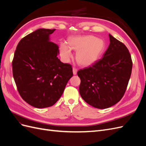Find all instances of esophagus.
Listing matches in <instances>:
<instances>
[{
    "mask_svg": "<svg viewBox=\"0 0 146 146\" xmlns=\"http://www.w3.org/2000/svg\"><path fill=\"white\" fill-rule=\"evenodd\" d=\"M77 72V69L76 68L74 67L73 68V74H74V75H76Z\"/></svg>",
    "mask_w": 146,
    "mask_h": 146,
    "instance_id": "esophagus-1",
    "label": "esophagus"
}]
</instances>
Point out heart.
<instances>
[{
  "instance_id": "heart-1",
  "label": "heart",
  "mask_w": 146,
  "mask_h": 146,
  "mask_svg": "<svg viewBox=\"0 0 146 146\" xmlns=\"http://www.w3.org/2000/svg\"><path fill=\"white\" fill-rule=\"evenodd\" d=\"M72 49L78 52L77 60L82 65H90L94 63L100 56L105 49V42L92 35L77 37L69 42ZM61 55L65 60H69L72 56L70 48L66 44L60 47Z\"/></svg>"
}]
</instances>
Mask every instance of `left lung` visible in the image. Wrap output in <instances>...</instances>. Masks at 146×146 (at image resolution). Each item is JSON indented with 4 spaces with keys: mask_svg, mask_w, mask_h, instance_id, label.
<instances>
[{
    "mask_svg": "<svg viewBox=\"0 0 146 146\" xmlns=\"http://www.w3.org/2000/svg\"><path fill=\"white\" fill-rule=\"evenodd\" d=\"M110 43L101 59L78 70L79 92L86 103L105 109L115 105L124 95L133 63L124 44L109 35Z\"/></svg>",
    "mask_w": 146,
    "mask_h": 146,
    "instance_id": "1",
    "label": "left lung"
}]
</instances>
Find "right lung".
<instances>
[{
	"label": "right lung",
	"mask_w": 146,
	"mask_h": 146,
	"mask_svg": "<svg viewBox=\"0 0 146 146\" xmlns=\"http://www.w3.org/2000/svg\"><path fill=\"white\" fill-rule=\"evenodd\" d=\"M55 29H38L17 44L12 61L17 90L26 102L43 108L54 105L73 76L70 64L57 57L58 46L49 41Z\"/></svg>",
	"instance_id": "1"
}]
</instances>
